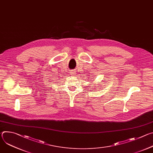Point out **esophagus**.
<instances>
[{"label":"esophagus","instance_id":"1","mask_svg":"<svg viewBox=\"0 0 153 153\" xmlns=\"http://www.w3.org/2000/svg\"><path fill=\"white\" fill-rule=\"evenodd\" d=\"M70 73L71 74V75H74V74H74L75 73H74V71H71V73Z\"/></svg>","mask_w":153,"mask_h":153}]
</instances>
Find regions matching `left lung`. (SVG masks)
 Here are the masks:
<instances>
[{"instance_id":"left-lung-1","label":"left lung","mask_w":153,"mask_h":153,"mask_svg":"<svg viewBox=\"0 0 153 153\" xmlns=\"http://www.w3.org/2000/svg\"><path fill=\"white\" fill-rule=\"evenodd\" d=\"M99 87H100V86H99Z\"/></svg>"}]
</instances>
